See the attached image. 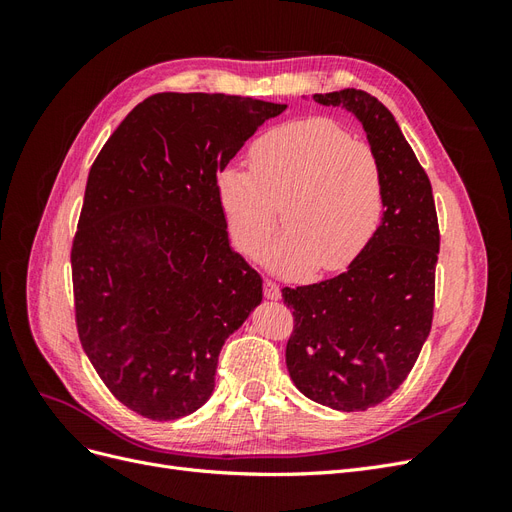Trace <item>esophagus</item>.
Masks as SVG:
<instances>
[{"label": "esophagus", "mask_w": 512, "mask_h": 512, "mask_svg": "<svg viewBox=\"0 0 512 512\" xmlns=\"http://www.w3.org/2000/svg\"><path fill=\"white\" fill-rule=\"evenodd\" d=\"M265 297L271 301H277L282 297V290L277 286L273 280H265Z\"/></svg>", "instance_id": "esophagus-1"}]
</instances>
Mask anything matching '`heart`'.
<instances>
[{
    "mask_svg": "<svg viewBox=\"0 0 512 512\" xmlns=\"http://www.w3.org/2000/svg\"><path fill=\"white\" fill-rule=\"evenodd\" d=\"M252 170L224 166L215 194L226 215L232 243L258 256L280 211L288 230L265 254L282 275L339 271L363 254L384 213L380 160L365 143L324 117L297 119L256 138Z\"/></svg>",
    "mask_w": 512,
    "mask_h": 512,
    "instance_id": "1",
    "label": "heart"
}]
</instances>
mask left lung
<instances>
[{"mask_svg":"<svg viewBox=\"0 0 512 512\" xmlns=\"http://www.w3.org/2000/svg\"><path fill=\"white\" fill-rule=\"evenodd\" d=\"M314 100L363 123L382 166L384 213L344 273L282 290L294 316L286 365L305 397L359 412L391 397L421 354L433 320L440 228L429 177L389 108L361 89Z\"/></svg>","mask_w":512,"mask_h":512,"instance_id":"1","label":"left lung"}]
</instances>
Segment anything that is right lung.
Masks as SVG:
<instances>
[{"label":"right lung","mask_w":512,"mask_h":512,"mask_svg":"<svg viewBox=\"0 0 512 512\" xmlns=\"http://www.w3.org/2000/svg\"><path fill=\"white\" fill-rule=\"evenodd\" d=\"M286 104L156 94L119 123L89 170L72 241L76 329L123 406L175 421L211 397L218 356L262 301L230 247L218 173Z\"/></svg>","instance_id":"obj_1"}]
</instances>
